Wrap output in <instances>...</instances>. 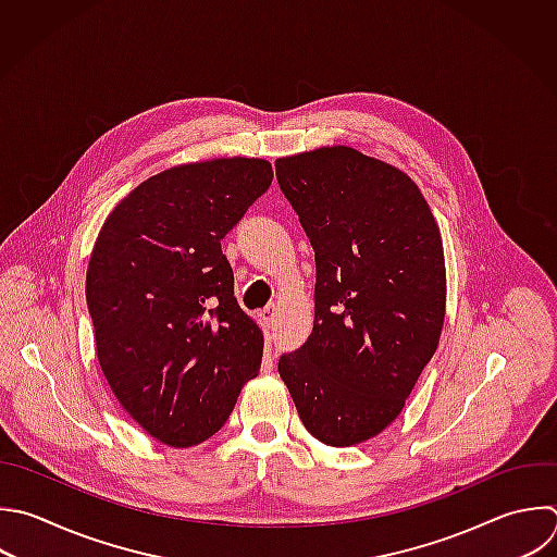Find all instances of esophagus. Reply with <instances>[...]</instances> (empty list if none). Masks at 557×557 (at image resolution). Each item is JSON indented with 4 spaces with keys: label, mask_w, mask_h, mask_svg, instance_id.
Returning a JSON list of instances; mask_svg holds the SVG:
<instances>
[{
    "label": "esophagus",
    "mask_w": 557,
    "mask_h": 557,
    "mask_svg": "<svg viewBox=\"0 0 557 557\" xmlns=\"http://www.w3.org/2000/svg\"><path fill=\"white\" fill-rule=\"evenodd\" d=\"M274 315H276V305H274V302L265 305V307H263V311H261V318H263L265 322H272V320H274Z\"/></svg>",
    "instance_id": "esophagus-1"
}]
</instances>
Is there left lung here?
Returning <instances> with one entry per match:
<instances>
[{
  "mask_svg": "<svg viewBox=\"0 0 557 557\" xmlns=\"http://www.w3.org/2000/svg\"><path fill=\"white\" fill-rule=\"evenodd\" d=\"M315 252V320L278 359L307 431L329 446L379 435L431 361L446 305L440 228L400 170L335 146L276 161Z\"/></svg>",
  "mask_w": 557,
  "mask_h": 557,
  "instance_id": "obj_1",
  "label": "left lung"
}]
</instances>
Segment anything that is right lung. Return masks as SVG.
I'll return each instance as SVG.
<instances>
[{"label":"right lung","mask_w":557,"mask_h":557,"mask_svg":"<svg viewBox=\"0 0 557 557\" xmlns=\"http://www.w3.org/2000/svg\"><path fill=\"white\" fill-rule=\"evenodd\" d=\"M263 159L165 170L107 218L87 270L102 372L144 431L187 448L222 429L263 355L222 239L272 185Z\"/></svg>","instance_id":"obj_1"}]
</instances>
